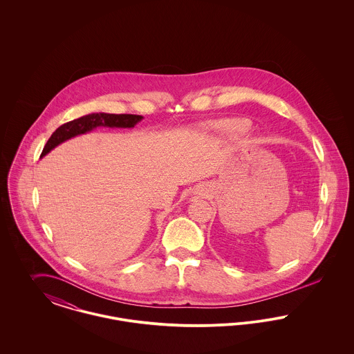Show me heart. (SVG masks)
I'll return each mask as SVG.
<instances>
[{
	"label": "heart",
	"instance_id": "heart-1",
	"mask_svg": "<svg viewBox=\"0 0 354 354\" xmlns=\"http://www.w3.org/2000/svg\"><path fill=\"white\" fill-rule=\"evenodd\" d=\"M250 127L251 123L247 119H221L208 123L207 126H204V130L221 138L234 140L248 134Z\"/></svg>",
	"mask_w": 354,
	"mask_h": 354
}]
</instances>
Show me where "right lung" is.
<instances>
[{
  "label": "right lung",
  "mask_w": 354,
  "mask_h": 354,
  "mask_svg": "<svg viewBox=\"0 0 354 354\" xmlns=\"http://www.w3.org/2000/svg\"><path fill=\"white\" fill-rule=\"evenodd\" d=\"M143 119L142 115L134 114H106V113H93L81 118L74 119L62 126H59L46 142L41 158L55 149L62 142L74 138L77 135L84 134L97 127H122L131 129L138 122Z\"/></svg>",
  "instance_id": "1"
}]
</instances>
